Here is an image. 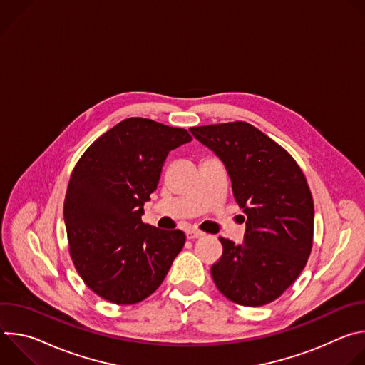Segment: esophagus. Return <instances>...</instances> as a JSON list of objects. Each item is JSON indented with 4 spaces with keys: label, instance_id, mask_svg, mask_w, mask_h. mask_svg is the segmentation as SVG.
<instances>
[{
    "label": "esophagus",
    "instance_id": "1",
    "mask_svg": "<svg viewBox=\"0 0 365 365\" xmlns=\"http://www.w3.org/2000/svg\"><path fill=\"white\" fill-rule=\"evenodd\" d=\"M203 235V232L202 231H199V230H187L186 231V237L189 238V240H195V238H199V237H202Z\"/></svg>",
    "mask_w": 365,
    "mask_h": 365
}]
</instances>
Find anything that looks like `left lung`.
<instances>
[{"label":"left lung","mask_w":365,"mask_h":365,"mask_svg":"<svg viewBox=\"0 0 365 365\" xmlns=\"http://www.w3.org/2000/svg\"><path fill=\"white\" fill-rule=\"evenodd\" d=\"M190 133L224 162L245 214L241 244L220 237L214 283L237 304H267L294 283L312 251L315 210L306 178L280 144L248 123L192 127Z\"/></svg>","instance_id":"obj_1"}]
</instances>
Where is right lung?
<instances>
[{"instance_id": "right-lung-1", "label": "right lung", "mask_w": 365, "mask_h": 365, "mask_svg": "<svg viewBox=\"0 0 365 365\" xmlns=\"http://www.w3.org/2000/svg\"><path fill=\"white\" fill-rule=\"evenodd\" d=\"M185 128L127 118L98 137L72 170L63 217L72 263L83 283L115 304H134L165 280L185 245L180 230L141 221L170 150Z\"/></svg>"}]
</instances>
